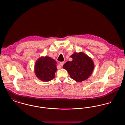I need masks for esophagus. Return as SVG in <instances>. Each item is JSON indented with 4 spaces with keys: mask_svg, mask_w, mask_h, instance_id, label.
Wrapping results in <instances>:
<instances>
[{
    "mask_svg": "<svg viewBox=\"0 0 125 125\" xmlns=\"http://www.w3.org/2000/svg\"><path fill=\"white\" fill-rule=\"evenodd\" d=\"M64 64V62H60V66H62Z\"/></svg>",
    "mask_w": 125,
    "mask_h": 125,
    "instance_id": "esophagus-1",
    "label": "esophagus"
}]
</instances>
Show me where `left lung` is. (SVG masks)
<instances>
[{
	"mask_svg": "<svg viewBox=\"0 0 125 125\" xmlns=\"http://www.w3.org/2000/svg\"><path fill=\"white\" fill-rule=\"evenodd\" d=\"M70 57L73 60L66 62L63 68L76 82H82L88 79L94 68V63L91 58L83 52H74Z\"/></svg>",
	"mask_w": 125,
	"mask_h": 125,
	"instance_id": "8db88e82",
	"label": "left lung"
}]
</instances>
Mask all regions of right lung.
Listing matches in <instances>:
<instances>
[{"mask_svg":"<svg viewBox=\"0 0 125 125\" xmlns=\"http://www.w3.org/2000/svg\"><path fill=\"white\" fill-rule=\"evenodd\" d=\"M57 62L52 58L42 56L36 61L35 73L36 76L42 82H49L55 78L57 70Z\"/></svg>","mask_w":125,"mask_h":125,"instance_id":"add662e5","label":"right lung"}]
</instances>
